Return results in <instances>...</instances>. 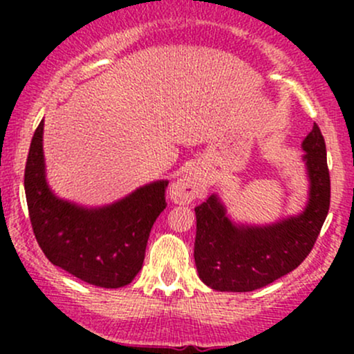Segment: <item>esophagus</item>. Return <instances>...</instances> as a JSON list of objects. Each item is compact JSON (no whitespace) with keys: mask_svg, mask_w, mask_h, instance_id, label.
<instances>
[{"mask_svg":"<svg viewBox=\"0 0 354 354\" xmlns=\"http://www.w3.org/2000/svg\"><path fill=\"white\" fill-rule=\"evenodd\" d=\"M208 189V180L206 174L200 171V169H188L178 178L171 185V198L180 205H186L191 203L194 198L203 196Z\"/></svg>","mask_w":354,"mask_h":354,"instance_id":"1","label":"esophagus"}]
</instances>
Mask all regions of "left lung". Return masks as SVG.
<instances>
[{"label":"left lung","mask_w":354,"mask_h":354,"mask_svg":"<svg viewBox=\"0 0 354 354\" xmlns=\"http://www.w3.org/2000/svg\"><path fill=\"white\" fill-rule=\"evenodd\" d=\"M308 201L301 213L271 225H238L218 194L194 208V263L206 286L245 293L273 283L298 268L315 246L330 209L326 145L318 124L304 138Z\"/></svg>","instance_id":"1"}]
</instances>
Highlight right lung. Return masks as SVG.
<instances>
[{
	"label": "right lung",
	"instance_id": "1",
	"mask_svg": "<svg viewBox=\"0 0 354 354\" xmlns=\"http://www.w3.org/2000/svg\"><path fill=\"white\" fill-rule=\"evenodd\" d=\"M43 126L44 121L36 128L24 168L36 241L53 265L81 281L101 288L126 286L143 266L149 231L166 208L168 181H153L100 208L61 200L46 181Z\"/></svg>",
	"mask_w": 354,
	"mask_h": 354
}]
</instances>
